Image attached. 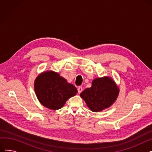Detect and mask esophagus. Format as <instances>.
I'll return each mask as SVG.
<instances>
[{
    "label": "esophagus",
    "mask_w": 152,
    "mask_h": 152,
    "mask_svg": "<svg viewBox=\"0 0 152 152\" xmlns=\"http://www.w3.org/2000/svg\"><path fill=\"white\" fill-rule=\"evenodd\" d=\"M77 91H78L79 94H80L83 91V87H79L77 88Z\"/></svg>",
    "instance_id": "1"
}]
</instances>
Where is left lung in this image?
I'll list each match as a JSON object with an SVG mask.
<instances>
[{"label": "left lung", "mask_w": 152, "mask_h": 152, "mask_svg": "<svg viewBox=\"0 0 152 152\" xmlns=\"http://www.w3.org/2000/svg\"><path fill=\"white\" fill-rule=\"evenodd\" d=\"M119 90L112 79L108 76L95 78L90 88L80 94L87 106L94 112L110 107L116 101Z\"/></svg>", "instance_id": "obj_1"}]
</instances>
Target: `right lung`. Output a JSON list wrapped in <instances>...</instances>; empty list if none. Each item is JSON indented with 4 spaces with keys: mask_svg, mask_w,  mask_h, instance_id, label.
Here are the masks:
<instances>
[{
    "mask_svg": "<svg viewBox=\"0 0 152 152\" xmlns=\"http://www.w3.org/2000/svg\"><path fill=\"white\" fill-rule=\"evenodd\" d=\"M34 90L40 103L53 110L62 108L68 99L77 93L75 86L53 71L43 72L36 77Z\"/></svg>",
    "mask_w": 152,
    "mask_h": 152,
    "instance_id": "obj_1",
    "label": "right lung"
}]
</instances>
